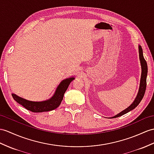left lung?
Segmentation results:
<instances>
[{"mask_svg": "<svg viewBox=\"0 0 154 154\" xmlns=\"http://www.w3.org/2000/svg\"><path fill=\"white\" fill-rule=\"evenodd\" d=\"M138 50H139V58L140 61V64L142 66V74H141V78H140V87H139V91H138V95L136 97L135 100H134L133 104L129 106L128 108H126L125 110L122 111L120 113L114 116V118L119 117L123 114H125L129 111L133 110L134 108H135L138 104L140 103L142 98L144 95V93L146 91V77H147V73H148V66H147V63H146V60L144 58L143 56V52H142V49L140 46L138 47Z\"/></svg>", "mask_w": 154, "mask_h": 154, "instance_id": "8db88e82", "label": "left lung"}]
</instances>
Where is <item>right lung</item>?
<instances>
[{
  "label": "right lung",
  "mask_w": 154,
  "mask_h": 154,
  "mask_svg": "<svg viewBox=\"0 0 154 154\" xmlns=\"http://www.w3.org/2000/svg\"><path fill=\"white\" fill-rule=\"evenodd\" d=\"M74 79V78H70L64 80L59 85L54 95L50 99L42 101V102H32L25 100L21 97L12 94V97L15 100L21 104L24 108L32 112H48L57 108L61 104L63 99V96L68 88L70 83Z\"/></svg>",
  "instance_id": "right-lung-1"
}]
</instances>
